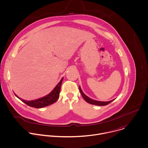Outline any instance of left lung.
Returning a JSON list of instances; mask_svg holds the SVG:
<instances>
[{"label": "left lung", "mask_w": 148, "mask_h": 148, "mask_svg": "<svg viewBox=\"0 0 148 148\" xmlns=\"http://www.w3.org/2000/svg\"><path fill=\"white\" fill-rule=\"evenodd\" d=\"M79 91H80V93L82 96V97L84 98V99L89 104H93V105H96V106H106L108 104H110V103H111L114 100H111V101H107V102H103V101H96V100H92L91 99H90L89 97H88L87 96H86L84 93L82 91L81 89V87L79 86Z\"/></svg>", "instance_id": "8db88e82"}]
</instances>
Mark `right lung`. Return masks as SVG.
I'll use <instances>...</instances> for the list:
<instances>
[{
    "label": "right lung",
    "mask_w": 148,
    "mask_h": 148,
    "mask_svg": "<svg viewBox=\"0 0 148 148\" xmlns=\"http://www.w3.org/2000/svg\"><path fill=\"white\" fill-rule=\"evenodd\" d=\"M63 78H62V79L59 82V84L56 85V86L54 88V89L49 95H47L44 97L40 98L39 99L35 100L33 101H26L18 97L15 94V95L22 102H23L27 106L32 107L40 108H42V107L49 106L55 103L58 100L59 97V93L60 91L61 84L63 81Z\"/></svg>",
    "instance_id": "obj_1"
}]
</instances>
